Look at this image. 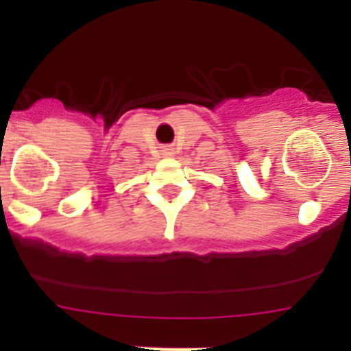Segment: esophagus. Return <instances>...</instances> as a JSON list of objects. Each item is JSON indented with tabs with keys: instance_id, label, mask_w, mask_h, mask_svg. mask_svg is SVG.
Here are the masks:
<instances>
[{
	"instance_id": "obj_1",
	"label": "esophagus",
	"mask_w": 351,
	"mask_h": 351,
	"mask_svg": "<svg viewBox=\"0 0 351 351\" xmlns=\"http://www.w3.org/2000/svg\"><path fill=\"white\" fill-rule=\"evenodd\" d=\"M163 154H165V156H172V149H163Z\"/></svg>"
}]
</instances>
